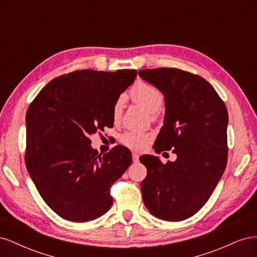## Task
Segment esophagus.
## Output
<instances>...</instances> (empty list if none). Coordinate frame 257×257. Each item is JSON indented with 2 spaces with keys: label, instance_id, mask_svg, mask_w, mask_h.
Wrapping results in <instances>:
<instances>
[{
  "label": "esophagus",
  "instance_id": "esophagus-1",
  "mask_svg": "<svg viewBox=\"0 0 257 257\" xmlns=\"http://www.w3.org/2000/svg\"><path fill=\"white\" fill-rule=\"evenodd\" d=\"M132 158H133L134 163H137L139 161V155L136 152H133V154H132Z\"/></svg>",
  "mask_w": 257,
  "mask_h": 257
}]
</instances>
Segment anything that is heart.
Returning <instances> with one entry per match:
<instances>
[{"instance_id":"heart-1","label":"heart","mask_w":257,"mask_h":257,"mask_svg":"<svg viewBox=\"0 0 257 257\" xmlns=\"http://www.w3.org/2000/svg\"><path fill=\"white\" fill-rule=\"evenodd\" d=\"M131 96L134 102L144 106L146 109L154 113L157 112L164 103V95L158 89L151 84L146 82H138L134 85L131 91ZM124 105V96H120L115 100L112 107V119L113 121H119L122 115V109ZM120 141L123 145L135 150H142L151 141L149 134L142 133L137 131H128L121 135Z\"/></svg>"}]
</instances>
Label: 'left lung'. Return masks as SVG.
<instances>
[{
	"instance_id": "8db88e82",
	"label": "left lung",
	"mask_w": 257,
	"mask_h": 257,
	"mask_svg": "<svg viewBox=\"0 0 257 257\" xmlns=\"http://www.w3.org/2000/svg\"><path fill=\"white\" fill-rule=\"evenodd\" d=\"M138 75L164 95V123L154 151L177 154L166 164L154 155L139 159L147 167L141 185L144 204L159 219L183 221L207 203L226 167V106L200 76L167 67Z\"/></svg>"
}]
</instances>
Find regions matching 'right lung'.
<instances>
[{
	"mask_svg": "<svg viewBox=\"0 0 257 257\" xmlns=\"http://www.w3.org/2000/svg\"><path fill=\"white\" fill-rule=\"evenodd\" d=\"M136 69H82L51 80L26 115V165L38 193L54 212L88 222L112 205L111 185L132 164L126 147L98 154L90 136L112 127V107L136 78Z\"/></svg>",
	"mask_w": 257,
	"mask_h": 257,
	"instance_id": "right-lung-1",
	"label": "right lung"
}]
</instances>
